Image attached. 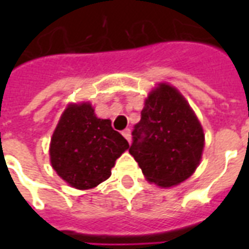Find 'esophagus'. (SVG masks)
Instances as JSON below:
<instances>
[{"label": "esophagus", "mask_w": 249, "mask_h": 249, "mask_svg": "<svg viewBox=\"0 0 249 249\" xmlns=\"http://www.w3.org/2000/svg\"><path fill=\"white\" fill-rule=\"evenodd\" d=\"M123 136H124V138L128 141L129 143L132 142V134H130V129H125V130H123Z\"/></svg>", "instance_id": "obj_1"}]
</instances>
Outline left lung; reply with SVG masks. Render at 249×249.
Listing matches in <instances>:
<instances>
[{"mask_svg": "<svg viewBox=\"0 0 249 249\" xmlns=\"http://www.w3.org/2000/svg\"><path fill=\"white\" fill-rule=\"evenodd\" d=\"M129 148L147 181L172 187L191 176L200 163L204 133L183 95L161 83L148 94Z\"/></svg>", "mask_w": 249, "mask_h": 249, "instance_id": "8db88e82", "label": "left lung"}]
</instances>
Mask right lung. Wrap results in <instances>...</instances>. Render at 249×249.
<instances>
[{"label":"right lung","mask_w":249,"mask_h":249,"mask_svg":"<svg viewBox=\"0 0 249 249\" xmlns=\"http://www.w3.org/2000/svg\"><path fill=\"white\" fill-rule=\"evenodd\" d=\"M128 141L113 130L111 120L98 119L89 102L71 103L53 133L50 161L58 176L79 190L93 189L111 176Z\"/></svg>","instance_id":"right-lung-1"}]
</instances>
